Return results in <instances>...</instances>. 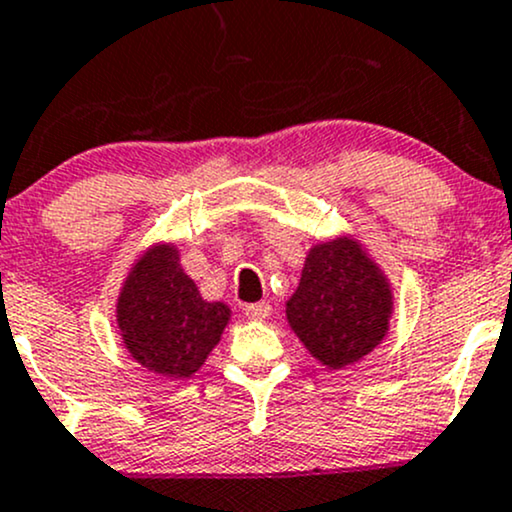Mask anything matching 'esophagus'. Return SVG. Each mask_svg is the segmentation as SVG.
Returning a JSON list of instances; mask_svg holds the SVG:
<instances>
[{
    "label": "esophagus",
    "instance_id": "esophagus-1",
    "mask_svg": "<svg viewBox=\"0 0 512 512\" xmlns=\"http://www.w3.org/2000/svg\"><path fill=\"white\" fill-rule=\"evenodd\" d=\"M244 314L249 319L261 321V319H266L268 314H271V304H268V302H251V304H246V307H244Z\"/></svg>",
    "mask_w": 512,
    "mask_h": 512
}]
</instances>
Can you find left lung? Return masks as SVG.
I'll use <instances>...</instances> for the list:
<instances>
[{
  "mask_svg": "<svg viewBox=\"0 0 512 512\" xmlns=\"http://www.w3.org/2000/svg\"><path fill=\"white\" fill-rule=\"evenodd\" d=\"M392 295L387 280L350 239L314 246L287 321L314 358L343 367L370 353L387 333Z\"/></svg>",
  "mask_w": 512,
  "mask_h": 512,
  "instance_id": "left-lung-1",
  "label": "left lung"
}]
</instances>
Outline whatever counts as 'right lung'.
<instances>
[{
    "label": "right lung",
    "mask_w": 512,
    "mask_h": 512,
    "mask_svg": "<svg viewBox=\"0 0 512 512\" xmlns=\"http://www.w3.org/2000/svg\"><path fill=\"white\" fill-rule=\"evenodd\" d=\"M227 319L225 304L205 302L181 271L174 246H157L142 256L118 300V326L132 358L176 380L205 363Z\"/></svg>",
    "instance_id": "1"
}]
</instances>
